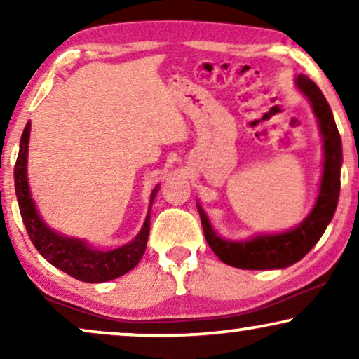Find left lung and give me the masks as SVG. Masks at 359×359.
Segmentation results:
<instances>
[{
  "mask_svg": "<svg viewBox=\"0 0 359 359\" xmlns=\"http://www.w3.org/2000/svg\"><path fill=\"white\" fill-rule=\"evenodd\" d=\"M296 83L299 90L312 102L323 135L325 163H323V176L317 203L309 217L291 232L264 235V237H257L248 242H229V240L217 237V233L210 227L204 210L198 205L204 237L208 240L209 247L230 266L242 269H278L291 266L311 252L335 214L338 196H340V134H338L330 106L316 83L306 75H299Z\"/></svg>",
  "mask_w": 359,
  "mask_h": 359,
  "instance_id": "1",
  "label": "left lung"
}]
</instances>
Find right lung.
<instances>
[{
    "label": "right lung",
    "mask_w": 359,
    "mask_h": 359,
    "mask_svg": "<svg viewBox=\"0 0 359 359\" xmlns=\"http://www.w3.org/2000/svg\"><path fill=\"white\" fill-rule=\"evenodd\" d=\"M29 134H31V124L27 122L21 137V147H19L16 165H14V186H16V196L22 222L26 225L29 238H31L34 247L37 248V252L48 263L62 269L63 273L70 274L78 281L104 283L129 273L132 268L137 266V263L140 262V258L145 253L147 240H149L150 233V215H147L144 227H142L135 240H132L124 247L111 250V252H100V250L88 247L81 240L67 238L53 232L39 217L31 193H29L26 175ZM155 194L156 189L151 193V201L155 199Z\"/></svg>",
    "instance_id": "right-lung-1"
}]
</instances>
